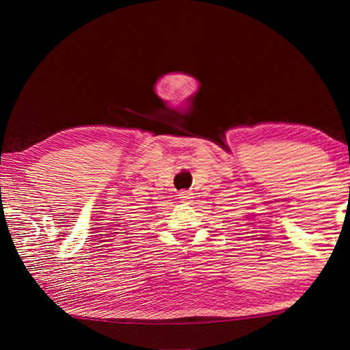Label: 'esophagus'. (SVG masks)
<instances>
[{
    "mask_svg": "<svg viewBox=\"0 0 350 350\" xmlns=\"http://www.w3.org/2000/svg\"><path fill=\"white\" fill-rule=\"evenodd\" d=\"M179 198L182 200L183 203H189L191 198H192V192H189V191H182V192H179Z\"/></svg>",
    "mask_w": 350,
    "mask_h": 350,
    "instance_id": "esophagus-1",
    "label": "esophagus"
}]
</instances>
